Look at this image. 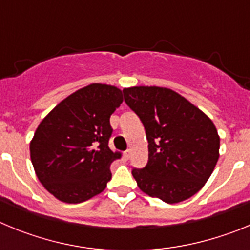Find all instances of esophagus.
<instances>
[{
  "mask_svg": "<svg viewBox=\"0 0 250 250\" xmlns=\"http://www.w3.org/2000/svg\"><path fill=\"white\" fill-rule=\"evenodd\" d=\"M124 156H125V158H126V159H130V156H131V150L127 149L126 151L124 152Z\"/></svg>",
  "mask_w": 250,
  "mask_h": 250,
  "instance_id": "34e87169",
  "label": "esophagus"
}]
</instances>
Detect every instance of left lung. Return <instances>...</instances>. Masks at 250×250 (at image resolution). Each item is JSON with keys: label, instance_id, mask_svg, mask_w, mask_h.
Listing matches in <instances>:
<instances>
[{"label": "left lung", "instance_id": "8db88e82", "mask_svg": "<svg viewBox=\"0 0 250 250\" xmlns=\"http://www.w3.org/2000/svg\"><path fill=\"white\" fill-rule=\"evenodd\" d=\"M123 92L144 124L149 143L146 167L132 170L139 189L167 204L189 199L204 187L219 159L214 123L171 89L134 86Z\"/></svg>", "mask_w": 250, "mask_h": 250}]
</instances>
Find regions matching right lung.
Segmentation results:
<instances>
[{
	"mask_svg": "<svg viewBox=\"0 0 250 250\" xmlns=\"http://www.w3.org/2000/svg\"><path fill=\"white\" fill-rule=\"evenodd\" d=\"M123 91L91 83L68 95L46 115L30 143L35 173L46 190L68 204L91 199L111 179L110 116L123 103Z\"/></svg>",
	"mask_w": 250,
	"mask_h": 250,
	"instance_id": "1",
	"label": "right lung"
}]
</instances>
